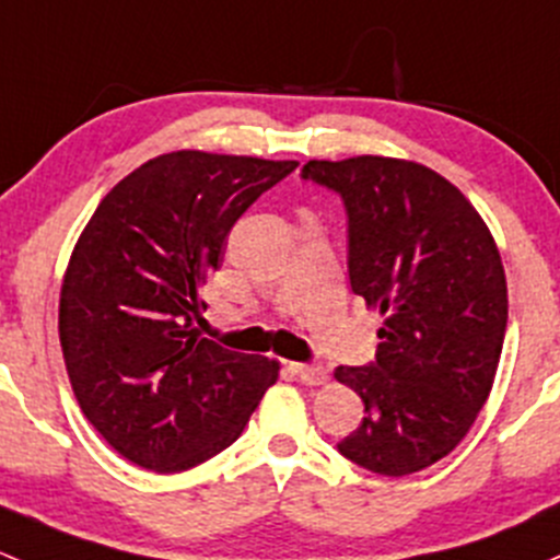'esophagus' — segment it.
I'll list each match as a JSON object with an SVG mask.
<instances>
[{
  "mask_svg": "<svg viewBox=\"0 0 560 560\" xmlns=\"http://www.w3.org/2000/svg\"><path fill=\"white\" fill-rule=\"evenodd\" d=\"M291 369L304 385H323L328 380V372L320 364H291Z\"/></svg>",
  "mask_w": 560,
  "mask_h": 560,
  "instance_id": "obj_1",
  "label": "esophagus"
}]
</instances>
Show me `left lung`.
Instances as JSON below:
<instances>
[{
    "instance_id": "1",
    "label": "left lung",
    "mask_w": 560,
    "mask_h": 560,
    "mask_svg": "<svg viewBox=\"0 0 560 560\" xmlns=\"http://www.w3.org/2000/svg\"><path fill=\"white\" fill-rule=\"evenodd\" d=\"M302 177L342 196L350 288L385 318L372 364L334 372L366 412L337 451L412 475L455 451L493 388L506 331L499 247L471 201L415 161H307Z\"/></svg>"
}]
</instances>
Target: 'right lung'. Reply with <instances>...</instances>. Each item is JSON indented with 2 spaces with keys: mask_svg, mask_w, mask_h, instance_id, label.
I'll return each instance as SVG.
<instances>
[{
  "mask_svg": "<svg viewBox=\"0 0 560 560\" xmlns=\"http://www.w3.org/2000/svg\"><path fill=\"white\" fill-rule=\"evenodd\" d=\"M296 166L155 155L85 223L61 282V353L89 423L131 464L172 475L212 458L278 380V361L221 348L194 320L237 218Z\"/></svg>",
  "mask_w": 560,
  "mask_h": 560,
  "instance_id": "1",
  "label": "right lung"
}]
</instances>
